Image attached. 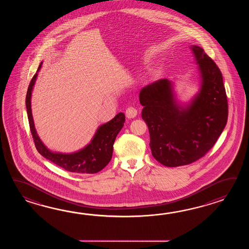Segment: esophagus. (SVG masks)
<instances>
[{"mask_svg":"<svg viewBox=\"0 0 249 249\" xmlns=\"http://www.w3.org/2000/svg\"><path fill=\"white\" fill-rule=\"evenodd\" d=\"M125 115L128 118H133L137 116V109L133 107H129L125 110Z\"/></svg>","mask_w":249,"mask_h":249,"instance_id":"esophagus-1","label":"esophagus"}]
</instances>
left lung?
<instances>
[{"instance_id":"obj_1","label":"left lung","mask_w":249,"mask_h":249,"mask_svg":"<svg viewBox=\"0 0 249 249\" xmlns=\"http://www.w3.org/2000/svg\"><path fill=\"white\" fill-rule=\"evenodd\" d=\"M191 49L198 64L201 87L190 105L182 107L177 102L167 79L158 80L140 92L152 156L168 167L201 159L227 124V95L222 73L201 47L191 45Z\"/></svg>"}]
</instances>
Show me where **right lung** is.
Instances as JSON below:
<instances>
[{
	"label": "right lung",
	"mask_w": 249,
	"mask_h": 249,
	"mask_svg": "<svg viewBox=\"0 0 249 249\" xmlns=\"http://www.w3.org/2000/svg\"><path fill=\"white\" fill-rule=\"evenodd\" d=\"M41 66L42 62L38 68L37 72L41 69ZM36 77L37 73L33 76L28 86L26 107L30 131L38 152L43 158L69 172L76 174H96L101 171L111 160L113 145L118 132L121 131L124 123L125 121L124 114L118 113L109 122L99 127L90 144L79 151L71 154L52 152L40 140L33 120L31 94Z\"/></svg>",
	"instance_id": "right-lung-1"
}]
</instances>
